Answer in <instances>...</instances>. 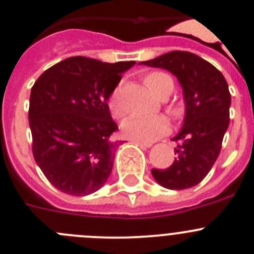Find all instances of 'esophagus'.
Here are the masks:
<instances>
[{"mask_svg": "<svg viewBox=\"0 0 254 254\" xmlns=\"http://www.w3.org/2000/svg\"><path fill=\"white\" fill-rule=\"evenodd\" d=\"M132 143L138 144V145L144 146V148H150L151 144L150 143H144V141H139V140H132Z\"/></svg>", "mask_w": 254, "mask_h": 254, "instance_id": "esophagus-1", "label": "esophagus"}]
</instances>
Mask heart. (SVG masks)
<instances>
[{
	"instance_id": "obj_1",
	"label": "heart",
	"mask_w": 254,
	"mask_h": 254,
	"mask_svg": "<svg viewBox=\"0 0 254 254\" xmlns=\"http://www.w3.org/2000/svg\"><path fill=\"white\" fill-rule=\"evenodd\" d=\"M144 80L149 90L158 98L165 92H172L174 87L172 77L159 71L148 73ZM109 108L114 118L119 119L124 116L125 108L122 103L120 87H116L111 92L110 99H109ZM122 131L127 139L150 143L169 131V123L160 116H132L123 123Z\"/></svg>"
}]
</instances>
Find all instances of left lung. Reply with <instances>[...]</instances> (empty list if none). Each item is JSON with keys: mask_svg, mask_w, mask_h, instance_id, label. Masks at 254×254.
I'll return each mask as SVG.
<instances>
[{"mask_svg": "<svg viewBox=\"0 0 254 254\" xmlns=\"http://www.w3.org/2000/svg\"><path fill=\"white\" fill-rule=\"evenodd\" d=\"M164 68L183 89L186 115L178 141L177 158L167 169H153L162 187L182 190L196 186L214 165L229 125L231 94L228 84L212 64L187 51H172L153 60L139 63Z\"/></svg>", "mask_w": 254, "mask_h": 254, "instance_id": "8db88e82", "label": "left lung"}]
</instances>
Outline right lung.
Returning <instances> with one entry per match:
<instances>
[{
  "mask_svg": "<svg viewBox=\"0 0 254 254\" xmlns=\"http://www.w3.org/2000/svg\"><path fill=\"white\" fill-rule=\"evenodd\" d=\"M135 61L75 56L47 68L31 89L32 153L47 181L70 195H89L113 170L118 125L108 100Z\"/></svg>",
  "mask_w": 254,
  "mask_h": 254,
  "instance_id": "obj_1",
  "label": "right lung"
}]
</instances>
